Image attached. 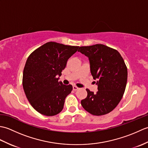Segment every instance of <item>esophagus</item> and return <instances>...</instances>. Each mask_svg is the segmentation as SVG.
<instances>
[{"label": "esophagus", "instance_id": "1", "mask_svg": "<svg viewBox=\"0 0 148 148\" xmlns=\"http://www.w3.org/2000/svg\"><path fill=\"white\" fill-rule=\"evenodd\" d=\"M73 88V90H74V91H76L77 90H79V88L76 86H73V88Z\"/></svg>", "mask_w": 148, "mask_h": 148}]
</instances>
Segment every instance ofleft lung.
I'll list each match as a JSON object with an SVG mask.
<instances>
[{
    "mask_svg": "<svg viewBox=\"0 0 148 148\" xmlns=\"http://www.w3.org/2000/svg\"><path fill=\"white\" fill-rule=\"evenodd\" d=\"M78 51L88 57L91 74L98 86L96 93L86 90L88 95L81 106L93 115L108 114L118 106L126 88L128 73L123 58L117 50L101 44L79 47Z\"/></svg>",
    "mask_w": 148,
    "mask_h": 148,
    "instance_id": "8db88e82",
    "label": "left lung"
}]
</instances>
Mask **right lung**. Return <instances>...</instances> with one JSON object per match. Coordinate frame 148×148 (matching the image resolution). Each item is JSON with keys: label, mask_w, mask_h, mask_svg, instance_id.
Returning <instances> with one entry per match:
<instances>
[{"label": "right lung", "mask_w": 148, "mask_h": 148, "mask_svg": "<svg viewBox=\"0 0 148 148\" xmlns=\"http://www.w3.org/2000/svg\"><path fill=\"white\" fill-rule=\"evenodd\" d=\"M79 46L48 42L28 57L23 74L25 93L34 109L47 116L60 112L65 99L72 90L71 84L58 81L68 59Z\"/></svg>", "instance_id": "1"}]
</instances>
